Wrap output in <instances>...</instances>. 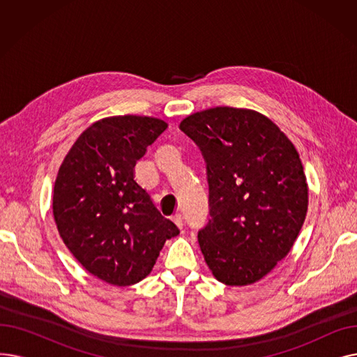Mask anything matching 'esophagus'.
<instances>
[{"label": "esophagus", "mask_w": 357, "mask_h": 357, "mask_svg": "<svg viewBox=\"0 0 357 357\" xmlns=\"http://www.w3.org/2000/svg\"><path fill=\"white\" fill-rule=\"evenodd\" d=\"M172 220H174V222L176 224V226H178L179 229L183 227V217H182L181 214H175V215L172 217Z\"/></svg>", "instance_id": "obj_1"}]
</instances>
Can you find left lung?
Here are the masks:
<instances>
[{
  "label": "left lung",
  "mask_w": 357,
  "mask_h": 357,
  "mask_svg": "<svg viewBox=\"0 0 357 357\" xmlns=\"http://www.w3.org/2000/svg\"><path fill=\"white\" fill-rule=\"evenodd\" d=\"M207 163L210 218L198 231L220 282L245 287L266 276L301 231L308 185L295 146L257 111L208 108L183 119Z\"/></svg>",
  "instance_id": "left-lung-1"
}]
</instances>
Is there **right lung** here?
<instances>
[{
  "label": "right lung",
  "instance_id": "right-lung-1",
  "mask_svg": "<svg viewBox=\"0 0 357 357\" xmlns=\"http://www.w3.org/2000/svg\"><path fill=\"white\" fill-rule=\"evenodd\" d=\"M167 124L116 116L89 126L65 156L53 188V217L79 264L107 284L128 287L152 272L175 224L135 179V166Z\"/></svg>",
  "mask_w": 357,
  "mask_h": 357
}]
</instances>
